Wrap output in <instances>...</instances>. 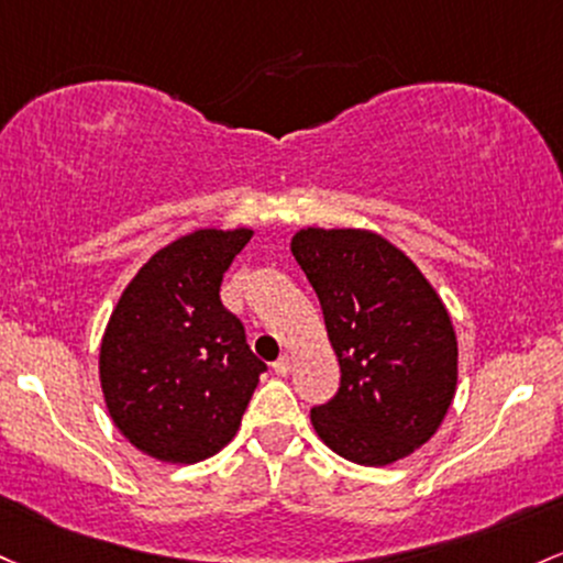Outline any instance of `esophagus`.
<instances>
[{
  "label": "esophagus",
  "instance_id": "obj_1",
  "mask_svg": "<svg viewBox=\"0 0 563 563\" xmlns=\"http://www.w3.org/2000/svg\"><path fill=\"white\" fill-rule=\"evenodd\" d=\"M291 366H294L291 355H280L275 363H272V368H275L277 376H288V374H291Z\"/></svg>",
  "mask_w": 563,
  "mask_h": 563
}]
</instances>
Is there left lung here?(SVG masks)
<instances>
[{"instance_id": "1", "label": "left lung", "mask_w": 563, "mask_h": 563, "mask_svg": "<svg viewBox=\"0 0 563 563\" xmlns=\"http://www.w3.org/2000/svg\"><path fill=\"white\" fill-rule=\"evenodd\" d=\"M291 253L323 307L339 393L310 419L344 460L385 467L441 428L456 393V333L422 269L372 230L305 227Z\"/></svg>"}]
</instances>
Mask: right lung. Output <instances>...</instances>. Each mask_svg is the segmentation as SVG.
<instances>
[{"label": "right lung", "instance_id": "add662e5", "mask_svg": "<svg viewBox=\"0 0 563 563\" xmlns=\"http://www.w3.org/2000/svg\"><path fill=\"white\" fill-rule=\"evenodd\" d=\"M253 230H195L159 249L111 310L98 355L114 428L173 465L219 454L240 428L264 363L219 299Z\"/></svg>", "mask_w": 563, "mask_h": 563}]
</instances>
